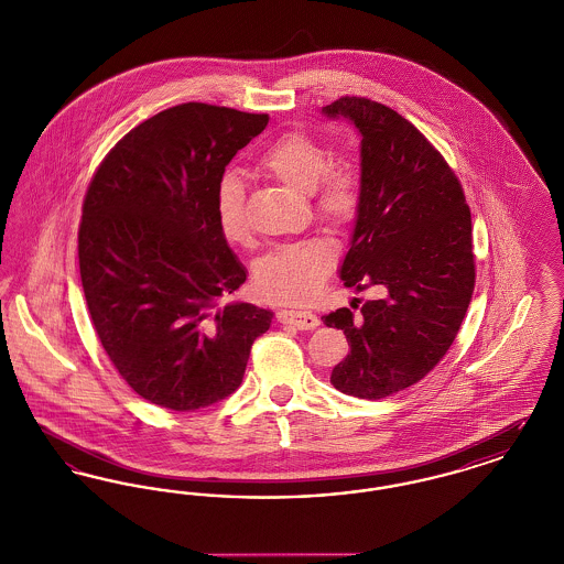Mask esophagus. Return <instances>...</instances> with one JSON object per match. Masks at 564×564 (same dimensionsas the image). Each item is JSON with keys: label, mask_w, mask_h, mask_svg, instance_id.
Segmentation results:
<instances>
[{"label": "esophagus", "mask_w": 564, "mask_h": 564, "mask_svg": "<svg viewBox=\"0 0 564 564\" xmlns=\"http://www.w3.org/2000/svg\"><path fill=\"white\" fill-rule=\"evenodd\" d=\"M276 322L295 325L297 329H315L319 325V317L311 311H297V308H281L276 311Z\"/></svg>", "instance_id": "1"}]
</instances>
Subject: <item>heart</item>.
I'll return each instance as SVG.
<instances>
[{"label": "heart", "instance_id": "heart-1", "mask_svg": "<svg viewBox=\"0 0 564 564\" xmlns=\"http://www.w3.org/2000/svg\"><path fill=\"white\" fill-rule=\"evenodd\" d=\"M258 169L290 188L311 192L315 212L332 228H347L359 214L361 175L347 159L329 161V148L319 134L306 129L276 134L258 156ZM215 219L230 245L251 242L245 188L232 173L215 189ZM336 258L334 242L322 237L290 242L256 264L253 285L270 302H306L322 290Z\"/></svg>", "mask_w": 564, "mask_h": 564}]
</instances>
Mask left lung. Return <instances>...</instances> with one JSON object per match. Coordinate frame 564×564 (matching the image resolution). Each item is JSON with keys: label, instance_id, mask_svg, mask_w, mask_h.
Returning <instances> with one entry per match:
<instances>
[{"label": "left lung", "instance_id": "left-lung-1", "mask_svg": "<svg viewBox=\"0 0 564 564\" xmlns=\"http://www.w3.org/2000/svg\"><path fill=\"white\" fill-rule=\"evenodd\" d=\"M323 113L361 133V207L340 276L347 288L380 290L352 302L357 315L323 317L350 347L329 382L382 400L430 375L458 334L476 285L471 214L451 164L395 109L340 97Z\"/></svg>", "mask_w": 564, "mask_h": 564}]
</instances>
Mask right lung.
Masks as SVG:
<instances>
[{"label":"right lung","mask_w":564,"mask_h":564,"mask_svg":"<svg viewBox=\"0 0 564 564\" xmlns=\"http://www.w3.org/2000/svg\"><path fill=\"white\" fill-rule=\"evenodd\" d=\"M269 113L182 104L137 124L97 166L78 260L93 327L137 395L189 412L241 384L272 313L221 306L247 279L219 232L215 189Z\"/></svg>","instance_id":"right-lung-1"}]
</instances>
